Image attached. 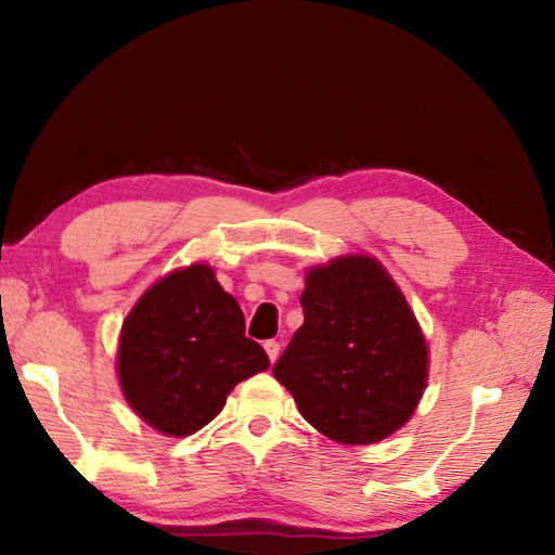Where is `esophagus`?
<instances>
[{
  "instance_id": "1",
  "label": "esophagus",
  "mask_w": 555,
  "mask_h": 555,
  "mask_svg": "<svg viewBox=\"0 0 555 555\" xmlns=\"http://www.w3.org/2000/svg\"><path fill=\"white\" fill-rule=\"evenodd\" d=\"M264 350H267V356H269V360L271 362H276V358H279V350H281V346H279V340H264Z\"/></svg>"
}]
</instances>
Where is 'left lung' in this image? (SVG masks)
Listing matches in <instances>:
<instances>
[{
    "instance_id": "8db88e82",
    "label": "left lung",
    "mask_w": 555,
    "mask_h": 555,
    "mask_svg": "<svg viewBox=\"0 0 555 555\" xmlns=\"http://www.w3.org/2000/svg\"><path fill=\"white\" fill-rule=\"evenodd\" d=\"M300 305L305 322L274 364L300 415L348 446L403 427L427 388L429 350L379 259L346 255L312 267Z\"/></svg>"
}]
</instances>
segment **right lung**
<instances>
[{
    "instance_id": "1",
    "label": "right lung",
    "mask_w": 555,
    "mask_h": 555,
    "mask_svg": "<svg viewBox=\"0 0 555 555\" xmlns=\"http://www.w3.org/2000/svg\"><path fill=\"white\" fill-rule=\"evenodd\" d=\"M269 358L245 336V317L209 264L176 269L128 312L116 370L121 391L150 427L188 436L215 420L235 384Z\"/></svg>"
}]
</instances>
